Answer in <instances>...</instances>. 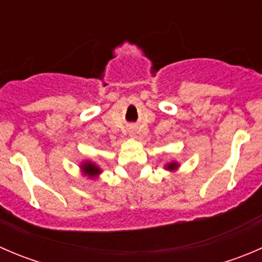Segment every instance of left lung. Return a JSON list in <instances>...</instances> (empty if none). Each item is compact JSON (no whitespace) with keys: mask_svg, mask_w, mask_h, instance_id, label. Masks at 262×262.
I'll return each mask as SVG.
<instances>
[{"mask_svg":"<svg viewBox=\"0 0 262 262\" xmlns=\"http://www.w3.org/2000/svg\"><path fill=\"white\" fill-rule=\"evenodd\" d=\"M179 167H180V163L176 162V161H171V162L166 163L165 165V170L171 171V172H175Z\"/></svg>","mask_w":262,"mask_h":262,"instance_id":"1","label":"left lung"}]
</instances>
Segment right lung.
I'll list each match as a JSON object with an SVG mask.
<instances>
[{"mask_svg": "<svg viewBox=\"0 0 262 262\" xmlns=\"http://www.w3.org/2000/svg\"><path fill=\"white\" fill-rule=\"evenodd\" d=\"M80 170L82 172V176L90 179V180H96V179H99L100 173L102 172L101 167H100L96 162L90 160H86L83 161V162H81Z\"/></svg>", "mask_w": 262, "mask_h": 262, "instance_id": "add662e5", "label": "right lung"}]
</instances>
